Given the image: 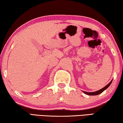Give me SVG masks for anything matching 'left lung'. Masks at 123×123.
Segmentation results:
<instances>
[{
	"label": "left lung",
	"mask_w": 123,
	"mask_h": 123,
	"mask_svg": "<svg viewBox=\"0 0 123 123\" xmlns=\"http://www.w3.org/2000/svg\"><path fill=\"white\" fill-rule=\"evenodd\" d=\"M112 82V80L111 81V82H110L109 84H107L106 86H105L104 87V88H101V89H100V90L98 91H96V92H84L86 94H87V95H98L99 94H101V93L103 92H104V91L105 90V89H106L108 87H109L110 85L111 84V83Z\"/></svg>",
	"instance_id": "obj_1"
}]
</instances>
